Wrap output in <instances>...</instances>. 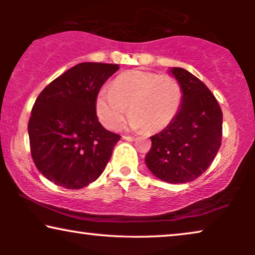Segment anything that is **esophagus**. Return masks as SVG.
<instances>
[{"mask_svg": "<svg viewBox=\"0 0 255 255\" xmlns=\"http://www.w3.org/2000/svg\"><path fill=\"white\" fill-rule=\"evenodd\" d=\"M124 139V140H128V141H133L134 140V137H130V135H123V137H122Z\"/></svg>", "mask_w": 255, "mask_h": 255, "instance_id": "esophagus-1", "label": "esophagus"}]
</instances>
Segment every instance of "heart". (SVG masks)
I'll return each instance as SVG.
<instances>
[{
  "label": "heart",
  "instance_id": "1",
  "mask_svg": "<svg viewBox=\"0 0 255 255\" xmlns=\"http://www.w3.org/2000/svg\"><path fill=\"white\" fill-rule=\"evenodd\" d=\"M183 90L180 82L169 75L132 69L122 73L96 97V113L109 130L120 127L128 114V127L148 133L168 128L180 113Z\"/></svg>",
  "mask_w": 255,
  "mask_h": 255
}]
</instances>
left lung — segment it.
<instances>
[{"label": "left lung", "instance_id": "8db88e82", "mask_svg": "<svg viewBox=\"0 0 255 255\" xmlns=\"http://www.w3.org/2000/svg\"><path fill=\"white\" fill-rule=\"evenodd\" d=\"M170 73L182 87V107L168 128L152 135L145 161L158 179L186 183L201 176L214 161L222 144L223 113L200 79L179 67Z\"/></svg>", "mask_w": 255, "mask_h": 255}]
</instances>
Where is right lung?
Segmentation results:
<instances>
[{"mask_svg":"<svg viewBox=\"0 0 255 255\" xmlns=\"http://www.w3.org/2000/svg\"><path fill=\"white\" fill-rule=\"evenodd\" d=\"M118 65L81 62L44 88L27 124L31 155L47 180L81 189L103 173L120 134L97 120L96 97Z\"/></svg>","mask_w":255,"mask_h":255,"instance_id":"right-lung-1","label":"right lung"}]
</instances>
